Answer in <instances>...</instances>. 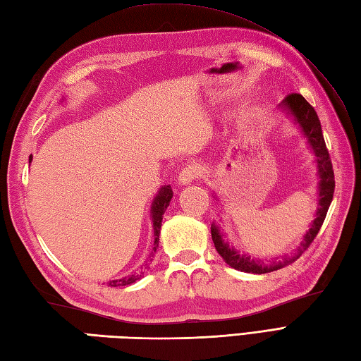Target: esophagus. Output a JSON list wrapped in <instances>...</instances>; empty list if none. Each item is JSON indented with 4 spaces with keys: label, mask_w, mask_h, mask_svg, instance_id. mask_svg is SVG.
Masks as SVG:
<instances>
[{
    "label": "esophagus",
    "mask_w": 361,
    "mask_h": 361,
    "mask_svg": "<svg viewBox=\"0 0 361 361\" xmlns=\"http://www.w3.org/2000/svg\"><path fill=\"white\" fill-rule=\"evenodd\" d=\"M203 176V169L198 164H189L186 167L181 169V172L178 173V181L181 185H189L195 180H200Z\"/></svg>",
    "instance_id": "obj_1"
}]
</instances>
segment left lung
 <instances>
[{
    "instance_id": "left-lung-1",
    "label": "left lung",
    "mask_w": 361,
    "mask_h": 361,
    "mask_svg": "<svg viewBox=\"0 0 361 361\" xmlns=\"http://www.w3.org/2000/svg\"><path fill=\"white\" fill-rule=\"evenodd\" d=\"M281 106L287 109L290 111V114H293L295 121L298 122V126L301 127L305 137H307L309 144L312 145L313 152H315L317 163H318V172H319V178H321L319 180V197H321L319 208L317 211V219L313 220L309 233L304 235L301 247L298 248L295 256L286 257L283 259V262L270 264V267L265 265L264 262H259V260L251 259L250 256L239 255V252H237L234 248H231L228 243H225V240L221 239L217 226L212 225V228H211L212 242H214V245H216V250L219 251V255L224 257V260L229 267H233V268H235V270H240V271L262 274V273H268L273 270H279V268H282V267L293 264L295 260L310 247V243L315 240L317 234L319 233V228H321V225H323V221L326 219L329 206H331L332 198H334L335 176H334L332 159H331V155H329V150L326 147L323 130H321V122H319V118H318L315 109H313V106L307 101H305V99L299 93L288 94L282 101Z\"/></svg>"
}]
</instances>
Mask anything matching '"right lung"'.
Returning a JSON list of instances; mask_svg holds the SVG:
<instances>
[{"label": "right lung", "instance_id": "1", "mask_svg": "<svg viewBox=\"0 0 361 361\" xmlns=\"http://www.w3.org/2000/svg\"><path fill=\"white\" fill-rule=\"evenodd\" d=\"M30 159H32V155L29 157V161ZM172 195H173V192H172L171 186H164V188H161L158 195L155 197V200H153V204H152V221H153V235H155V242H153V252H155L157 248H158L161 221H163L164 211L167 209L169 203H171ZM140 278H141V273L140 274H130V276H126V278L118 279V281H110L109 286H111V287L130 286V283L136 282Z\"/></svg>", "mask_w": 361, "mask_h": 361}]
</instances>
